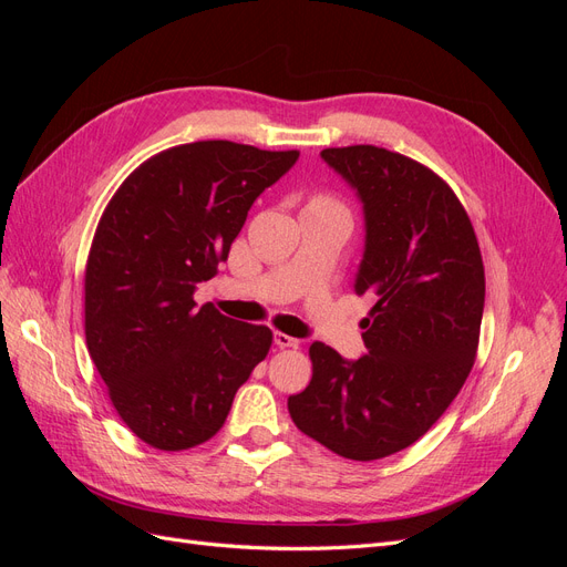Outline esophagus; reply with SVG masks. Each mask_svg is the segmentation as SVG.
<instances>
[{"label": "esophagus", "mask_w": 567, "mask_h": 567, "mask_svg": "<svg viewBox=\"0 0 567 567\" xmlns=\"http://www.w3.org/2000/svg\"><path fill=\"white\" fill-rule=\"evenodd\" d=\"M274 346L277 348H298L300 340L293 336H286L281 331H274Z\"/></svg>", "instance_id": "1"}]
</instances>
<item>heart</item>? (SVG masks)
<instances>
[{
	"label": "heart",
	"mask_w": 567,
	"mask_h": 567,
	"mask_svg": "<svg viewBox=\"0 0 567 567\" xmlns=\"http://www.w3.org/2000/svg\"><path fill=\"white\" fill-rule=\"evenodd\" d=\"M317 203H331L329 198H317Z\"/></svg>",
	"instance_id": "b5f03b06"
}]
</instances>
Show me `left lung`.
I'll return each mask as SVG.
<instances>
[{
  "label": "left lung",
  "instance_id": "8db88e82",
  "mask_svg": "<svg viewBox=\"0 0 567 567\" xmlns=\"http://www.w3.org/2000/svg\"><path fill=\"white\" fill-rule=\"evenodd\" d=\"M364 210L354 293L367 354L342 359L312 342V381L290 394V419L326 450L373 461L406 450L447 411L475 362L485 267L450 184L402 153L359 144L323 148Z\"/></svg>",
  "mask_w": 567,
  "mask_h": 567
}]
</instances>
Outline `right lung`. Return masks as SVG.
<instances>
[{
    "label": "right lung",
    "instance_id": "add662e5",
    "mask_svg": "<svg viewBox=\"0 0 567 567\" xmlns=\"http://www.w3.org/2000/svg\"><path fill=\"white\" fill-rule=\"evenodd\" d=\"M300 151L194 142L142 163L106 205L84 271V336L130 431L163 452L210 440L271 348L267 326L196 307L250 205Z\"/></svg>",
    "mask_w": 567,
    "mask_h": 567
}]
</instances>
